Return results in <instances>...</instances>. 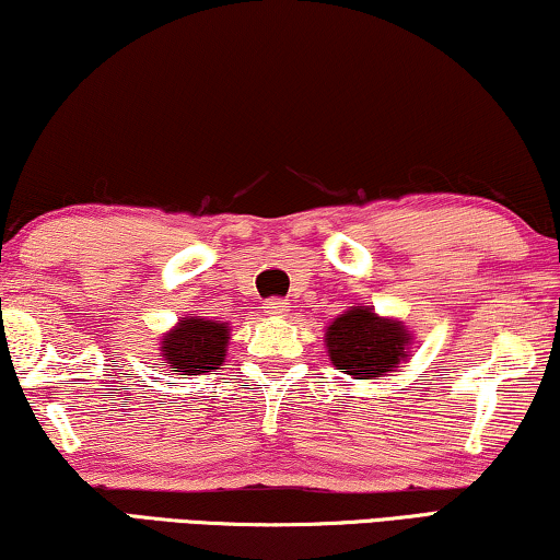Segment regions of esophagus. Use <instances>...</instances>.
<instances>
[{"mask_svg": "<svg viewBox=\"0 0 560 560\" xmlns=\"http://www.w3.org/2000/svg\"><path fill=\"white\" fill-rule=\"evenodd\" d=\"M265 313H267V315H285V313H288V303H282V300H278V298L267 300V303H265Z\"/></svg>", "mask_w": 560, "mask_h": 560, "instance_id": "34e87169", "label": "esophagus"}]
</instances>
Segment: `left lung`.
<instances>
[{"label": "left lung", "mask_w": 560, "mask_h": 560, "mask_svg": "<svg viewBox=\"0 0 560 560\" xmlns=\"http://www.w3.org/2000/svg\"><path fill=\"white\" fill-rule=\"evenodd\" d=\"M328 359L351 378L388 376L409 359L415 334L399 318L378 315L374 305H351L323 336Z\"/></svg>", "instance_id": "left-lung-1"}]
</instances>
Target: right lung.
Instances as JSON below:
<instances>
[{
  "label": "right lung",
  "instance_id": "add662e5",
  "mask_svg": "<svg viewBox=\"0 0 560 560\" xmlns=\"http://www.w3.org/2000/svg\"><path fill=\"white\" fill-rule=\"evenodd\" d=\"M230 330V323L209 320L194 313L184 315L159 338V366L172 369L179 376H199L220 369L232 338Z\"/></svg>",
  "mask_w": 560,
  "mask_h": 560
}]
</instances>
